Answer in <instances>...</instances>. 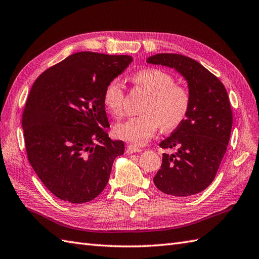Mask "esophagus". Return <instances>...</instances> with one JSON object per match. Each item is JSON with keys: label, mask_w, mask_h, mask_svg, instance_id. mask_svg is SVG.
Segmentation results:
<instances>
[{"label": "esophagus", "mask_w": 259, "mask_h": 259, "mask_svg": "<svg viewBox=\"0 0 259 259\" xmlns=\"http://www.w3.org/2000/svg\"><path fill=\"white\" fill-rule=\"evenodd\" d=\"M143 149L141 147H137L135 145H127V147H126V152H127L128 154H132V153H140L142 152Z\"/></svg>", "instance_id": "1"}]
</instances>
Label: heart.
<instances>
[{"mask_svg": "<svg viewBox=\"0 0 259 259\" xmlns=\"http://www.w3.org/2000/svg\"><path fill=\"white\" fill-rule=\"evenodd\" d=\"M136 86L148 94L142 112L144 114L118 123L114 132L118 139L143 145L151 140L163 126L165 131L181 126L191 110L192 95L187 86L175 83L173 74L160 68H145L133 76ZM124 86L118 78H113L103 91V103L114 116H122Z\"/></svg>", "mask_w": 259, "mask_h": 259, "instance_id": "1", "label": "heart"}]
</instances>
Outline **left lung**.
I'll return each instance as SVG.
<instances>
[{"label": "left lung", "instance_id": "1", "mask_svg": "<svg viewBox=\"0 0 259 259\" xmlns=\"http://www.w3.org/2000/svg\"><path fill=\"white\" fill-rule=\"evenodd\" d=\"M155 65L173 67L185 77L192 95L191 110L184 123L159 146L176 148L163 154L162 166L154 176L160 192L187 197L203 192L214 181L227 151L233 112L227 92L217 76L191 57L162 53L147 59Z\"/></svg>", "mask_w": 259, "mask_h": 259}]
</instances>
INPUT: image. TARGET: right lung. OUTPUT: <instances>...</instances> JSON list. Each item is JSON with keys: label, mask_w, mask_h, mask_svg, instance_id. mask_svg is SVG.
Wrapping results in <instances>:
<instances>
[{"label": "right lung", "mask_w": 259, "mask_h": 259, "mask_svg": "<svg viewBox=\"0 0 259 259\" xmlns=\"http://www.w3.org/2000/svg\"><path fill=\"white\" fill-rule=\"evenodd\" d=\"M133 61L78 52L34 82L22 115L27 159L49 191L83 204L103 192L123 141L108 137L103 91Z\"/></svg>", "instance_id": "obj_1"}]
</instances>
